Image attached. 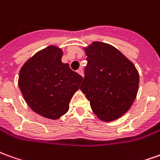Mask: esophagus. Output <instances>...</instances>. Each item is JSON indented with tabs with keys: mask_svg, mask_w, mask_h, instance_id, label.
Returning a JSON list of instances; mask_svg holds the SVG:
<instances>
[{
	"mask_svg": "<svg viewBox=\"0 0 160 160\" xmlns=\"http://www.w3.org/2000/svg\"><path fill=\"white\" fill-rule=\"evenodd\" d=\"M77 72H78V73H79V74H80V75H81V76H82V77L84 76L83 70H82V69H81V68L79 69V70H78V71H77Z\"/></svg>",
	"mask_w": 160,
	"mask_h": 160,
	"instance_id": "1",
	"label": "esophagus"
}]
</instances>
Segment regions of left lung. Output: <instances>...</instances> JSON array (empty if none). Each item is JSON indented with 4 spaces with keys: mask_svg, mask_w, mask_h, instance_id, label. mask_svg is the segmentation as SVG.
Instances as JSON below:
<instances>
[{
    "mask_svg": "<svg viewBox=\"0 0 160 160\" xmlns=\"http://www.w3.org/2000/svg\"><path fill=\"white\" fill-rule=\"evenodd\" d=\"M88 65L80 90L102 121L122 117L138 93L139 74L135 65L113 46L93 41L84 48Z\"/></svg>",
    "mask_w": 160,
    "mask_h": 160,
    "instance_id": "1",
    "label": "left lung"
}]
</instances>
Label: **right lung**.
<instances>
[{"label": "right lung", "instance_id": "obj_1", "mask_svg": "<svg viewBox=\"0 0 160 160\" xmlns=\"http://www.w3.org/2000/svg\"><path fill=\"white\" fill-rule=\"evenodd\" d=\"M62 49L48 46L23 64L18 86L28 107L39 115L58 119L67 113L69 102L83 78L63 63Z\"/></svg>", "mask_w": 160, "mask_h": 160}]
</instances>
